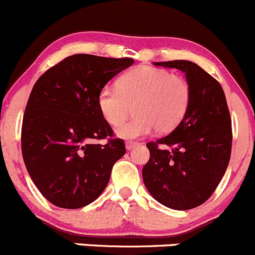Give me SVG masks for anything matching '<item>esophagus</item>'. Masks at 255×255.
<instances>
[{
    "label": "esophagus",
    "mask_w": 255,
    "mask_h": 255,
    "mask_svg": "<svg viewBox=\"0 0 255 255\" xmlns=\"http://www.w3.org/2000/svg\"><path fill=\"white\" fill-rule=\"evenodd\" d=\"M139 143H137V142H132V141H128L126 142V148H127V151H130V149L134 148L135 146H138Z\"/></svg>",
    "instance_id": "obj_1"
}]
</instances>
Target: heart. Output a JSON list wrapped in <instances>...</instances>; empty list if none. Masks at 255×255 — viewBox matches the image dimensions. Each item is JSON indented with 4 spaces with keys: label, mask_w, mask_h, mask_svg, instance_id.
<instances>
[{
    "label": "heart",
    "mask_w": 255,
    "mask_h": 255,
    "mask_svg": "<svg viewBox=\"0 0 255 255\" xmlns=\"http://www.w3.org/2000/svg\"><path fill=\"white\" fill-rule=\"evenodd\" d=\"M191 99L187 80L168 70L139 66L123 74L117 88L104 87L97 104L103 120L112 127L119 126L135 106L136 117L117 128L122 138L133 139L157 132L172 130L186 114Z\"/></svg>",
    "instance_id": "1"
}]
</instances>
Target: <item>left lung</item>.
<instances>
[{
	"mask_svg": "<svg viewBox=\"0 0 255 255\" xmlns=\"http://www.w3.org/2000/svg\"><path fill=\"white\" fill-rule=\"evenodd\" d=\"M154 65L185 73L191 99L177 127L146 144L149 160L142 177L158 203L189 210L205 203L227 171L233 141L230 113L221 85L197 64L173 60Z\"/></svg>",
	"mask_w": 255,
	"mask_h": 255,
	"instance_id": "left-lung-1",
	"label": "left lung"
}]
</instances>
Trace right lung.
<instances>
[{
	"label": "right lung",
	"mask_w": 255,
	"mask_h": 255,
	"mask_svg": "<svg viewBox=\"0 0 255 255\" xmlns=\"http://www.w3.org/2000/svg\"><path fill=\"white\" fill-rule=\"evenodd\" d=\"M134 63L130 58L75 54L45 71L26 104L21 129L23 162L46 200L63 209L93 203L107 187L123 139L97 104L104 85ZM108 138L106 145L93 140Z\"/></svg>",
	"instance_id": "add662e5"
}]
</instances>
